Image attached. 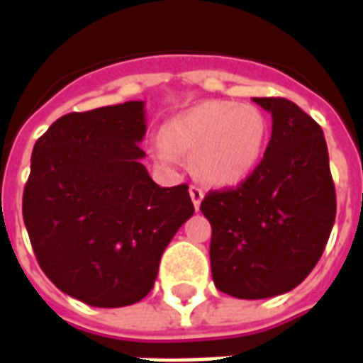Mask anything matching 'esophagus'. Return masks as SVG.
Returning a JSON list of instances; mask_svg holds the SVG:
<instances>
[{
  "label": "esophagus",
  "instance_id": "34e87169",
  "mask_svg": "<svg viewBox=\"0 0 363 363\" xmlns=\"http://www.w3.org/2000/svg\"><path fill=\"white\" fill-rule=\"evenodd\" d=\"M190 192V198H192V204H194V208H200V202H202V198H204V190L198 189V186H190L189 189Z\"/></svg>",
  "mask_w": 363,
  "mask_h": 363
}]
</instances>
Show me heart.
Here are the masks:
<instances>
[{"instance_id":"obj_1","label":"heart","mask_w":363,"mask_h":363,"mask_svg":"<svg viewBox=\"0 0 363 363\" xmlns=\"http://www.w3.org/2000/svg\"><path fill=\"white\" fill-rule=\"evenodd\" d=\"M151 153L161 163L190 159V171L208 186L229 189L259 167L268 142V120L259 106L210 99L174 114L159 130Z\"/></svg>"}]
</instances>
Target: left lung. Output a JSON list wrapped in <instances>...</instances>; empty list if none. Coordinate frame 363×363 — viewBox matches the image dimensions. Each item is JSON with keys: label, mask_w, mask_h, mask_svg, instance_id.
I'll use <instances>...</instances> for the list:
<instances>
[{"label": "left lung", "mask_w": 363, "mask_h": 363, "mask_svg": "<svg viewBox=\"0 0 363 363\" xmlns=\"http://www.w3.org/2000/svg\"><path fill=\"white\" fill-rule=\"evenodd\" d=\"M272 114V135L255 173L237 189L210 190L216 288L239 299L286 294L309 276L335 225L327 142L315 120L281 96L252 99Z\"/></svg>", "instance_id": "8db88e82"}]
</instances>
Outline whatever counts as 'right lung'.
Segmentation results:
<instances>
[{
    "mask_svg": "<svg viewBox=\"0 0 363 363\" xmlns=\"http://www.w3.org/2000/svg\"><path fill=\"white\" fill-rule=\"evenodd\" d=\"M143 101L58 118L35 143L23 220L43 272L93 307L138 303L161 255L194 213L189 186L163 189L142 165Z\"/></svg>",
    "mask_w": 363,
    "mask_h": 363,
    "instance_id": "obj_1",
    "label": "right lung"
}]
</instances>
